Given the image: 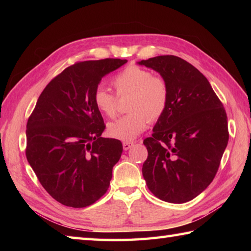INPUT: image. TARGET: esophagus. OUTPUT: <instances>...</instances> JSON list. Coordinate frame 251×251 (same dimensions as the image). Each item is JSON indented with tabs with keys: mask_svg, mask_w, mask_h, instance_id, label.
I'll use <instances>...</instances> for the list:
<instances>
[{
	"mask_svg": "<svg viewBox=\"0 0 251 251\" xmlns=\"http://www.w3.org/2000/svg\"><path fill=\"white\" fill-rule=\"evenodd\" d=\"M132 146H134V142H132V141H124V142H123V149H124L125 151L129 150V149Z\"/></svg>",
	"mask_w": 251,
	"mask_h": 251,
	"instance_id": "obj_1",
	"label": "esophagus"
}]
</instances>
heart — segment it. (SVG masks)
I'll use <instances>...</instances> for the list:
<instances>
[{
	"label": "heart",
	"mask_w": 251,
	"mask_h": 251,
	"mask_svg": "<svg viewBox=\"0 0 251 251\" xmlns=\"http://www.w3.org/2000/svg\"><path fill=\"white\" fill-rule=\"evenodd\" d=\"M119 97L130 96L127 110L108 124V134L115 139L130 141L146 129L148 120L156 121L167 108L169 90L166 81L154 76L151 71L138 66H129L112 79ZM96 108L105 116H114L117 97L104 87H98L94 94Z\"/></svg>",
	"instance_id": "heart-1"
}]
</instances>
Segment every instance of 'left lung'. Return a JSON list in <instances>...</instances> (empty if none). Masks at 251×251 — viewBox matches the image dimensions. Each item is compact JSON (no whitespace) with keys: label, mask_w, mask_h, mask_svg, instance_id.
I'll list each match as a JSON object with an SVG mask.
<instances>
[{"label":"left lung","mask_w":251,"mask_h":251,"mask_svg":"<svg viewBox=\"0 0 251 251\" xmlns=\"http://www.w3.org/2000/svg\"><path fill=\"white\" fill-rule=\"evenodd\" d=\"M138 63L161 74L169 90L166 110L143 140V178L159 200L182 204L215 178L228 141L226 112L208 79L188 61L166 55Z\"/></svg>","instance_id":"left-lung-1"}]
</instances>
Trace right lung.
I'll use <instances>...</instances> for the list:
<instances>
[{"mask_svg":"<svg viewBox=\"0 0 251 251\" xmlns=\"http://www.w3.org/2000/svg\"><path fill=\"white\" fill-rule=\"evenodd\" d=\"M126 62L106 58L68 67L47 84L26 123V159L62 205L87 207L109 189L123 146L101 137L105 125L94 94L101 78Z\"/></svg>","mask_w":251,"mask_h":251,"instance_id":"right-lung-1","label":"right lung"}]
</instances>
